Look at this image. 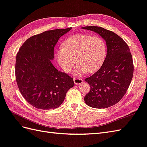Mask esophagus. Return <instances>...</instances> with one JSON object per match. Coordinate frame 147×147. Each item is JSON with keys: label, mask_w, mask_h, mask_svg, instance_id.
Returning a JSON list of instances; mask_svg holds the SVG:
<instances>
[{"label": "esophagus", "mask_w": 147, "mask_h": 147, "mask_svg": "<svg viewBox=\"0 0 147 147\" xmlns=\"http://www.w3.org/2000/svg\"><path fill=\"white\" fill-rule=\"evenodd\" d=\"M73 80L75 84H81L82 82V80L80 78H74Z\"/></svg>", "instance_id": "1"}]
</instances>
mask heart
Returning a JSON list of instances; mask_svg holds the SVG:
<instances>
[{"instance_id":"obj_1","label":"heart","mask_w":147,"mask_h":147,"mask_svg":"<svg viewBox=\"0 0 147 147\" xmlns=\"http://www.w3.org/2000/svg\"><path fill=\"white\" fill-rule=\"evenodd\" d=\"M63 46L55 51V57L66 73L72 69L76 59V74L95 72L102 65L107 54L106 42L99 36L74 35L67 38Z\"/></svg>"}]
</instances>
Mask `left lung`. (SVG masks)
I'll return each mask as SVG.
<instances>
[{
  "label": "left lung",
  "mask_w": 147,
  "mask_h": 147,
  "mask_svg": "<svg viewBox=\"0 0 147 147\" xmlns=\"http://www.w3.org/2000/svg\"><path fill=\"white\" fill-rule=\"evenodd\" d=\"M99 34L106 42L107 53L100 68L84 81L90 91L84 97L88 106L105 109L119 102L125 94L133 77L134 64L130 49L121 37L96 26L82 27Z\"/></svg>",
  "instance_id": "1"
}]
</instances>
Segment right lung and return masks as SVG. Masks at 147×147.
<instances>
[{
  "label": "right lung",
  "instance_id": "right-lung-1",
  "mask_svg": "<svg viewBox=\"0 0 147 147\" xmlns=\"http://www.w3.org/2000/svg\"><path fill=\"white\" fill-rule=\"evenodd\" d=\"M71 27L45 31L26 40L17 53L16 78L22 95L32 106L42 110L58 107L73 79L53 65L54 48Z\"/></svg>",
  "mask_w": 147,
  "mask_h": 147
}]
</instances>
